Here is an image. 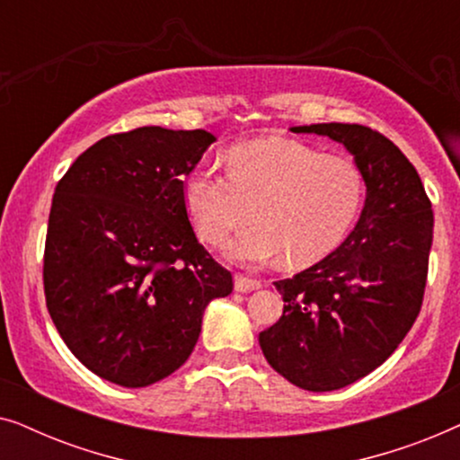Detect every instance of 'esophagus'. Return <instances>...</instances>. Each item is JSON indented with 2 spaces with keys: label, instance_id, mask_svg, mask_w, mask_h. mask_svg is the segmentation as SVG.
I'll return each mask as SVG.
<instances>
[{
  "label": "esophagus",
  "instance_id": "34e87169",
  "mask_svg": "<svg viewBox=\"0 0 460 460\" xmlns=\"http://www.w3.org/2000/svg\"><path fill=\"white\" fill-rule=\"evenodd\" d=\"M234 288H236L238 293H251V291H257V288H261V280L247 279V276L236 274V276H234Z\"/></svg>",
  "mask_w": 460,
  "mask_h": 460
}]
</instances>
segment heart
<instances>
[{"mask_svg":"<svg viewBox=\"0 0 460 460\" xmlns=\"http://www.w3.org/2000/svg\"><path fill=\"white\" fill-rule=\"evenodd\" d=\"M228 172L199 161L181 178V199L200 241L219 244L236 226L255 224L226 244L241 266L285 257L307 268L329 257L354 228L364 203V175L348 156L323 155L288 137L238 144Z\"/></svg>","mask_w":460,"mask_h":460,"instance_id":"heart-1","label":"heart"}]
</instances>
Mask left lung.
<instances>
[{
  "mask_svg": "<svg viewBox=\"0 0 460 460\" xmlns=\"http://www.w3.org/2000/svg\"><path fill=\"white\" fill-rule=\"evenodd\" d=\"M291 131L343 144L367 184L349 236L323 261L274 282L285 310L260 332L276 373L307 392H332L381 367L412 329L423 304L433 211L417 169L379 131L356 123Z\"/></svg>",
  "mask_w": 460,
  "mask_h": 460,
  "instance_id": "obj_1",
  "label": "left lung"
}]
</instances>
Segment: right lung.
I'll use <instances>...</instances> for the list:
<instances>
[{
    "label": "right lung",
    "instance_id": "right-lung-1",
    "mask_svg": "<svg viewBox=\"0 0 460 460\" xmlns=\"http://www.w3.org/2000/svg\"><path fill=\"white\" fill-rule=\"evenodd\" d=\"M216 136L150 125L106 136L68 167L49 211L43 291L75 358L146 387L178 370L232 274L197 241L181 178Z\"/></svg>",
    "mask_w": 460,
    "mask_h": 460
}]
</instances>
